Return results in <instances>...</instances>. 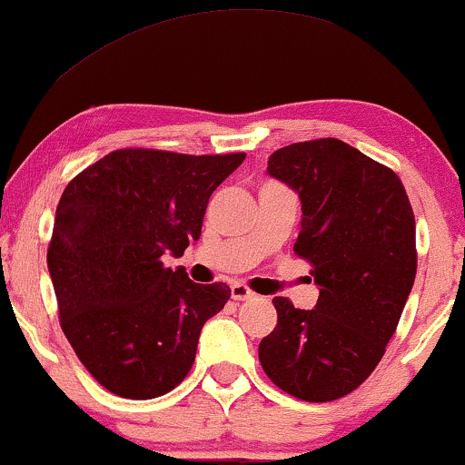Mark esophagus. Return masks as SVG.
I'll list each match as a JSON object with an SVG mask.
<instances>
[{"mask_svg": "<svg viewBox=\"0 0 465 465\" xmlns=\"http://www.w3.org/2000/svg\"><path fill=\"white\" fill-rule=\"evenodd\" d=\"M231 298L232 300H250V298H254V292L248 285H243V282H234V285L231 287Z\"/></svg>", "mask_w": 465, "mask_h": 465, "instance_id": "obj_1", "label": "esophagus"}]
</instances>
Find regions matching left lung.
I'll return each instance as SVG.
<instances>
[{"label": "left lung", "instance_id": "obj_1", "mask_svg": "<svg viewBox=\"0 0 465 465\" xmlns=\"http://www.w3.org/2000/svg\"><path fill=\"white\" fill-rule=\"evenodd\" d=\"M267 172L302 202L293 252L320 285L315 309L272 300L276 329L259 343L267 379L289 396L329 402L374 372L416 281V217L401 178L340 139L281 147Z\"/></svg>", "mask_w": 465, "mask_h": 465}]
</instances>
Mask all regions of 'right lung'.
<instances>
[{
  "label": "right lung",
  "instance_id": "add662e5",
  "mask_svg": "<svg viewBox=\"0 0 465 465\" xmlns=\"http://www.w3.org/2000/svg\"><path fill=\"white\" fill-rule=\"evenodd\" d=\"M243 158L124 147L64 187L47 267L60 329L104 390L147 401L189 374L231 287L198 285L165 256L198 242L211 193Z\"/></svg>",
  "mask_w": 465,
  "mask_h": 465
}]
</instances>
